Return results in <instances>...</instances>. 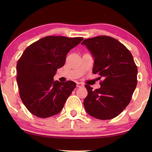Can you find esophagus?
Wrapping results in <instances>:
<instances>
[{
    "instance_id": "obj_1",
    "label": "esophagus",
    "mask_w": 152,
    "mask_h": 152,
    "mask_svg": "<svg viewBox=\"0 0 152 152\" xmlns=\"http://www.w3.org/2000/svg\"><path fill=\"white\" fill-rule=\"evenodd\" d=\"M83 86V83H81V82H76V87L77 88H80V87H82Z\"/></svg>"
}]
</instances>
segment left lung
Segmentation results:
<instances>
[{
  "mask_svg": "<svg viewBox=\"0 0 152 152\" xmlns=\"http://www.w3.org/2000/svg\"><path fill=\"white\" fill-rule=\"evenodd\" d=\"M94 59L93 73L103 78L99 89L85 85L88 96L83 106L90 116L107 120L120 114L129 104L137 84V67L131 52L119 41L106 36L84 40Z\"/></svg>",
  "mask_w": 152,
  "mask_h": 152,
  "instance_id": "8db88e82",
  "label": "left lung"
}]
</instances>
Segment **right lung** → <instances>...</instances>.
Instances as JSON below:
<instances>
[{"instance_id": "right-lung-1", "label": "right lung", "mask_w": 152, "mask_h": 152, "mask_svg": "<svg viewBox=\"0 0 152 152\" xmlns=\"http://www.w3.org/2000/svg\"><path fill=\"white\" fill-rule=\"evenodd\" d=\"M83 38L46 36L26 48L17 63V83L23 103L32 114L48 118L58 114L76 83L53 81L69 50Z\"/></svg>"}]
</instances>
